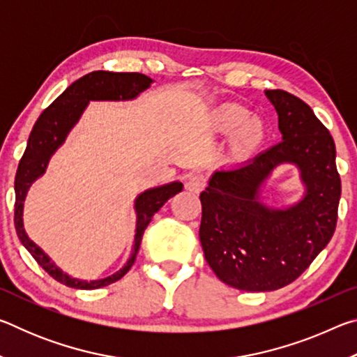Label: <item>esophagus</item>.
I'll return each mask as SVG.
<instances>
[{"mask_svg":"<svg viewBox=\"0 0 357 357\" xmlns=\"http://www.w3.org/2000/svg\"><path fill=\"white\" fill-rule=\"evenodd\" d=\"M206 185V176L202 173H193L185 181V189L193 193H200Z\"/></svg>","mask_w":357,"mask_h":357,"instance_id":"1","label":"esophagus"}]
</instances>
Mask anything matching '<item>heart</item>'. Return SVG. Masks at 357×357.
Masks as SVG:
<instances>
[{
  "label": "heart",
  "mask_w": 357,
  "mask_h": 357,
  "mask_svg": "<svg viewBox=\"0 0 357 357\" xmlns=\"http://www.w3.org/2000/svg\"><path fill=\"white\" fill-rule=\"evenodd\" d=\"M249 113L238 105H223L214 112L215 128L231 134L236 132L238 146L243 151H250L263 140V126L258 119H247Z\"/></svg>",
  "instance_id": "1"
}]
</instances>
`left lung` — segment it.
I'll use <instances>...</instances> for the list:
<instances>
[{
    "instance_id": "obj_1",
    "label": "left lung",
    "mask_w": 357,
    "mask_h": 357,
    "mask_svg": "<svg viewBox=\"0 0 357 357\" xmlns=\"http://www.w3.org/2000/svg\"><path fill=\"white\" fill-rule=\"evenodd\" d=\"M282 142L236 168L215 172L202 192L200 241L211 269L243 291H274L309 268L337 225L340 174L335 144L312 108L283 89H268ZM296 163L307 192L287 210L259 203V187L280 163Z\"/></svg>"
}]
</instances>
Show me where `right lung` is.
I'll list each match as a JSON object with an SVG mask.
<instances>
[{"label": "right lung", "mask_w": 357, "mask_h": 357, "mask_svg": "<svg viewBox=\"0 0 357 357\" xmlns=\"http://www.w3.org/2000/svg\"><path fill=\"white\" fill-rule=\"evenodd\" d=\"M151 78L138 74V72H108V70H94L83 75L74 82L66 91L56 98L52 105H48L39 119L36 121L31 135L28 138V144L25 153H23L19 168L15 174V211H14V223L17 234L22 244L26 247V250L31 253L33 258L44 268L48 275L63 283L66 287L78 288V289H96L100 287H107L110 283L118 282L119 279L129 273L132 264L135 263L138 249H140L142 238L146 227L149 225L153 215L164 204L183 190V184L172 183L155 189H149L143 192L135 202L137 211V229H135V244L132 249V255L129 261L124 264L123 269H119L116 274H113L107 279L84 282L69 277L63 273L58 266L48 258L40 247L36 245L31 239L26 236L25 228H23V202L25 195L36 179L45 172L48 159L55 153L59 144L64 142L66 135L69 134L78 118H80L84 107L89 100H124L134 99L135 96L144 91L149 84Z\"/></svg>", "instance_id": "add662e5"}]
</instances>
